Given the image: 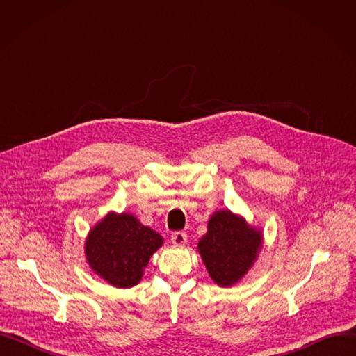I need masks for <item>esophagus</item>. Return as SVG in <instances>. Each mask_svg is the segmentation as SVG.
I'll return each instance as SVG.
<instances>
[{
	"label": "esophagus",
	"instance_id": "esophagus-1",
	"mask_svg": "<svg viewBox=\"0 0 356 356\" xmlns=\"http://www.w3.org/2000/svg\"><path fill=\"white\" fill-rule=\"evenodd\" d=\"M172 242L175 245H184L188 242V236H186L184 232H175L172 235Z\"/></svg>",
	"mask_w": 356,
	"mask_h": 356
}]
</instances>
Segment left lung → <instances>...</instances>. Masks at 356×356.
Returning a JSON list of instances; mask_svg holds the SVG:
<instances>
[{"mask_svg": "<svg viewBox=\"0 0 356 356\" xmlns=\"http://www.w3.org/2000/svg\"><path fill=\"white\" fill-rule=\"evenodd\" d=\"M263 247V234L231 211H218L208 222L197 250L213 282L231 287L254 266Z\"/></svg>", "mask_w": 356, "mask_h": 356, "instance_id": "left-lung-1", "label": "left lung"}]
</instances>
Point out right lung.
<instances>
[{"label": "right lung", "instance_id": "1", "mask_svg": "<svg viewBox=\"0 0 356 356\" xmlns=\"http://www.w3.org/2000/svg\"><path fill=\"white\" fill-rule=\"evenodd\" d=\"M163 238L131 213L109 212L93 227L85 242L86 261L106 283L129 289L140 283L148 259Z\"/></svg>", "mask_w": 356, "mask_h": 356}]
</instances>
